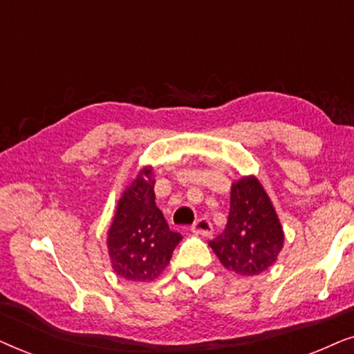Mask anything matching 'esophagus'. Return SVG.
I'll use <instances>...</instances> for the list:
<instances>
[{"instance_id": "1", "label": "esophagus", "mask_w": 354, "mask_h": 354, "mask_svg": "<svg viewBox=\"0 0 354 354\" xmlns=\"http://www.w3.org/2000/svg\"><path fill=\"white\" fill-rule=\"evenodd\" d=\"M212 223L209 218H199L196 221L194 225L191 226V232L192 233H197V234H202V236H209L212 233Z\"/></svg>"}]
</instances>
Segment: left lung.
<instances>
[{
  "instance_id": "1",
  "label": "left lung",
  "mask_w": 354,
  "mask_h": 354,
  "mask_svg": "<svg viewBox=\"0 0 354 354\" xmlns=\"http://www.w3.org/2000/svg\"><path fill=\"white\" fill-rule=\"evenodd\" d=\"M285 234L270 197L256 176L234 181L223 233L209 241L221 266L244 277L259 275L275 263Z\"/></svg>"
}]
</instances>
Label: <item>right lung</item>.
<instances>
[{"label": "right lung", "mask_w": 354, "mask_h": 354, "mask_svg": "<svg viewBox=\"0 0 354 354\" xmlns=\"http://www.w3.org/2000/svg\"><path fill=\"white\" fill-rule=\"evenodd\" d=\"M152 167L139 171L118 201L108 230L111 267L121 279L149 281L157 279L169 263L183 236L174 233L155 205Z\"/></svg>", "instance_id": "add662e5"}]
</instances>
